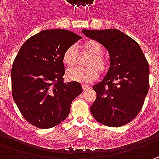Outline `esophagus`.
Here are the masks:
<instances>
[{
    "label": "esophagus",
    "instance_id": "obj_1",
    "mask_svg": "<svg viewBox=\"0 0 159 159\" xmlns=\"http://www.w3.org/2000/svg\"><path fill=\"white\" fill-rule=\"evenodd\" d=\"M90 89V86L89 85H86V84H82V89L84 91H86V90H89Z\"/></svg>",
    "mask_w": 159,
    "mask_h": 159
}]
</instances>
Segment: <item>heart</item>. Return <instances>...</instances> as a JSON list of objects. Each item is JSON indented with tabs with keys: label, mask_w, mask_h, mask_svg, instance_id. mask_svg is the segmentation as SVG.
<instances>
[{
	"label": "heart",
	"mask_w": 159,
	"mask_h": 159,
	"mask_svg": "<svg viewBox=\"0 0 159 159\" xmlns=\"http://www.w3.org/2000/svg\"><path fill=\"white\" fill-rule=\"evenodd\" d=\"M82 50L90 58L87 62L88 68H72L66 71V77L70 81L80 83H91L99 76V72L103 73L108 69V62L102 56L103 48L96 40H89L82 44ZM63 62L65 65L71 67L76 63V50L74 47H69L63 54Z\"/></svg>",
	"instance_id": "1"
}]
</instances>
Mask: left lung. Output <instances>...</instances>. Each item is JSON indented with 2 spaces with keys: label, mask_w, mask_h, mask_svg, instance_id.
Here are the masks:
<instances>
[{
  "label": "left lung",
  "mask_w": 159,
  "mask_h": 159,
  "mask_svg": "<svg viewBox=\"0 0 159 159\" xmlns=\"http://www.w3.org/2000/svg\"><path fill=\"white\" fill-rule=\"evenodd\" d=\"M82 33L101 43L110 56L107 74L93 87L96 99L90 111L102 125H125L140 112L148 94V61L137 42L119 30L83 29Z\"/></svg>",
  "instance_id": "obj_1"
}]
</instances>
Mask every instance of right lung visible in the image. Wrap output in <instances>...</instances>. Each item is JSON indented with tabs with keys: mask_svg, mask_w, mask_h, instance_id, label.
Returning <instances> with one entry per match:
<instances>
[{
	"mask_svg": "<svg viewBox=\"0 0 159 159\" xmlns=\"http://www.w3.org/2000/svg\"><path fill=\"white\" fill-rule=\"evenodd\" d=\"M81 37L68 30H44L21 47L11 69L12 95L23 117L39 128H50L67 118L82 93L79 82L64 83L63 54Z\"/></svg>",
	"mask_w": 159,
	"mask_h": 159,
	"instance_id": "right-lung-1",
	"label": "right lung"
}]
</instances>
